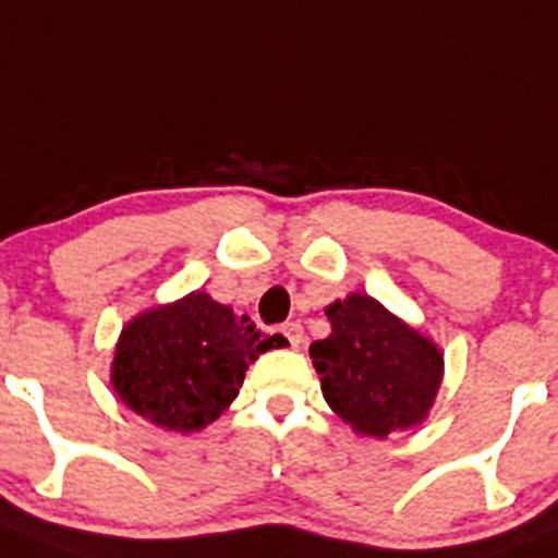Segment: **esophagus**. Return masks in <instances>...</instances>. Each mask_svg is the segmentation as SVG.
<instances>
[{
	"label": "esophagus",
	"instance_id": "34e87169",
	"mask_svg": "<svg viewBox=\"0 0 558 558\" xmlns=\"http://www.w3.org/2000/svg\"><path fill=\"white\" fill-rule=\"evenodd\" d=\"M282 333H284V337H288V342L293 344V348H301V344H304V326H301L299 320L284 323Z\"/></svg>",
	"mask_w": 558,
	"mask_h": 558
}]
</instances>
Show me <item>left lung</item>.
I'll return each instance as SVG.
<instances>
[{
  "label": "left lung",
  "mask_w": 558,
  "mask_h": 558,
  "mask_svg": "<svg viewBox=\"0 0 558 558\" xmlns=\"http://www.w3.org/2000/svg\"><path fill=\"white\" fill-rule=\"evenodd\" d=\"M326 317L331 333L310 355L328 408L369 438L422 424L441 389V348L367 293L333 301Z\"/></svg>",
  "instance_id": "1"
}]
</instances>
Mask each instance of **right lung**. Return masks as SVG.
<instances>
[{
	"mask_svg": "<svg viewBox=\"0 0 558 558\" xmlns=\"http://www.w3.org/2000/svg\"><path fill=\"white\" fill-rule=\"evenodd\" d=\"M274 348L246 315L203 290L131 317L111 359V389L167 433H199L241 391L248 364Z\"/></svg>",
	"mask_w": 558,
	"mask_h": 558,
	"instance_id": "1",
	"label": "right lung"
}]
</instances>
